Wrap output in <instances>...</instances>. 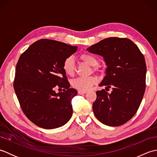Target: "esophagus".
<instances>
[{"instance_id":"obj_1","label":"esophagus","mask_w":157,"mask_h":157,"mask_svg":"<svg viewBox=\"0 0 157 157\" xmlns=\"http://www.w3.org/2000/svg\"><path fill=\"white\" fill-rule=\"evenodd\" d=\"M78 94H86V91H82V90H78Z\"/></svg>"}]
</instances>
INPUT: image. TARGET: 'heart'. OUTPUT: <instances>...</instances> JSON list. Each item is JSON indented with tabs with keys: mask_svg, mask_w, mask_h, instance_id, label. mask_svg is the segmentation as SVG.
I'll list each match as a JSON object with an SVG mask.
<instances>
[{
	"mask_svg": "<svg viewBox=\"0 0 157 157\" xmlns=\"http://www.w3.org/2000/svg\"><path fill=\"white\" fill-rule=\"evenodd\" d=\"M79 58L81 61L87 63L89 65L94 67V70L96 69L95 66L98 64V60L94 55L88 52H84L79 56ZM62 68L67 75L73 76L74 75L75 71V65L73 58L71 56L67 57L63 61ZM97 82L98 79L95 76H90L86 77V78L79 77V78H75L72 80L71 85L73 88L78 89L79 90L87 91L93 85L96 84Z\"/></svg>",
	"mask_w": 157,
	"mask_h": 157,
	"instance_id": "obj_1",
	"label": "heart"
}]
</instances>
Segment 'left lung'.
I'll return each instance as SVG.
<instances>
[{
    "instance_id": "1",
    "label": "left lung",
    "mask_w": 157,
    "mask_h": 157,
    "mask_svg": "<svg viewBox=\"0 0 157 157\" xmlns=\"http://www.w3.org/2000/svg\"><path fill=\"white\" fill-rule=\"evenodd\" d=\"M103 56L107 66L100 86L112 88L96 92L92 109L96 117L109 126H119L137 112L146 88V65L141 51L131 40L105 38L87 48Z\"/></svg>"
}]
</instances>
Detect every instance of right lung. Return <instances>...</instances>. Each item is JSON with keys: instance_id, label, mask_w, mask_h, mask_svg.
<instances>
[{"instance_id": "right-lung-1", "label": "right lung", "mask_w": 157, "mask_h": 157, "mask_svg": "<svg viewBox=\"0 0 157 157\" xmlns=\"http://www.w3.org/2000/svg\"><path fill=\"white\" fill-rule=\"evenodd\" d=\"M77 49L78 46L42 39L20 56L13 87L23 113L37 126L55 129L71 119V100L78 92L69 88L62 65ZM56 88L63 92L56 93Z\"/></svg>"}]
</instances>
